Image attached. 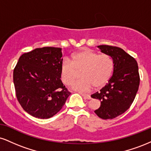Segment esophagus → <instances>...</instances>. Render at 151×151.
<instances>
[{"label": "esophagus", "mask_w": 151, "mask_h": 151, "mask_svg": "<svg viewBox=\"0 0 151 151\" xmlns=\"http://www.w3.org/2000/svg\"><path fill=\"white\" fill-rule=\"evenodd\" d=\"M81 96H83L84 99H91V96L89 94H85V93H81Z\"/></svg>", "instance_id": "34e87169"}]
</instances>
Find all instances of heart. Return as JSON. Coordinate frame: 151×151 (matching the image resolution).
I'll return each instance as SVG.
<instances>
[{
	"label": "heart",
	"instance_id": "1",
	"mask_svg": "<svg viewBox=\"0 0 151 151\" xmlns=\"http://www.w3.org/2000/svg\"><path fill=\"white\" fill-rule=\"evenodd\" d=\"M114 62L107 54L99 55L91 50H84L73 54L70 60H64L60 65V77L67 85H70L78 77V72H82L83 78L74 83L73 88L77 91H88L101 88L107 84L114 72Z\"/></svg>",
	"mask_w": 151,
	"mask_h": 151
}]
</instances>
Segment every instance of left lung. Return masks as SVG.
Instances as JSON below:
<instances>
[{"label": "left lung", "mask_w": 151, "mask_h": 151, "mask_svg": "<svg viewBox=\"0 0 151 151\" xmlns=\"http://www.w3.org/2000/svg\"><path fill=\"white\" fill-rule=\"evenodd\" d=\"M98 47L113 59L114 72L109 82L91 96L101 101L95 114L102 119H112L126 112L136 97L140 84L138 63L120 47L110 45Z\"/></svg>", "instance_id": "1"}]
</instances>
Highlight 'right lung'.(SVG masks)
<instances>
[{"label":"right lung","mask_w":151,"mask_h":151,"mask_svg":"<svg viewBox=\"0 0 151 151\" xmlns=\"http://www.w3.org/2000/svg\"><path fill=\"white\" fill-rule=\"evenodd\" d=\"M62 49L45 47L24 53L13 71L18 101L27 113L49 119L61 110L70 92L60 79Z\"/></svg>","instance_id":"right-lung-1"}]
</instances>
